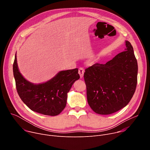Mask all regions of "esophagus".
Returning <instances> with one entry per match:
<instances>
[{"label": "esophagus", "instance_id": "34e87169", "mask_svg": "<svg viewBox=\"0 0 150 150\" xmlns=\"http://www.w3.org/2000/svg\"><path fill=\"white\" fill-rule=\"evenodd\" d=\"M78 73L80 75L81 78H82L83 76V73H84V69L82 68H79V70H78Z\"/></svg>", "mask_w": 150, "mask_h": 150}]
</instances>
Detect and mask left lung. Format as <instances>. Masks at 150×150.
I'll return each mask as SVG.
<instances>
[{
	"label": "left lung",
	"instance_id": "8db88e82",
	"mask_svg": "<svg viewBox=\"0 0 150 150\" xmlns=\"http://www.w3.org/2000/svg\"><path fill=\"white\" fill-rule=\"evenodd\" d=\"M125 43V51L105 64L95 63L85 70L87 101L97 114L119 111L129 103L135 91L137 60L131 42Z\"/></svg>",
	"mask_w": 150,
	"mask_h": 150
}]
</instances>
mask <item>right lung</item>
Instances as JSON below:
<instances>
[{
	"label": "right lung",
	"mask_w": 150,
	"mask_h": 150,
	"mask_svg": "<svg viewBox=\"0 0 150 150\" xmlns=\"http://www.w3.org/2000/svg\"><path fill=\"white\" fill-rule=\"evenodd\" d=\"M13 72L18 94L33 111L48 116H56L65 109L68 93L75 81L79 79L78 69L62 71L49 81L34 84L25 79L20 73L16 54Z\"/></svg>",
	"instance_id": "obj_1"
}]
</instances>
